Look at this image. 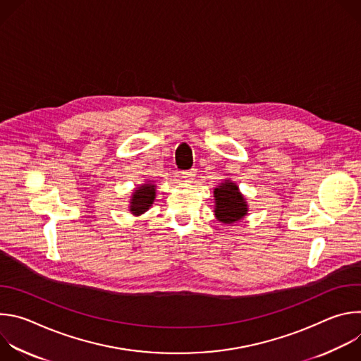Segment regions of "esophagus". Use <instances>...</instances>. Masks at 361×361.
Wrapping results in <instances>:
<instances>
[{
    "label": "esophagus",
    "instance_id": "34e87169",
    "mask_svg": "<svg viewBox=\"0 0 361 361\" xmlns=\"http://www.w3.org/2000/svg\"><path fill=\"white\" fill-rule=\"evenodd\" d=\"M195 170H188V171H183L181 173V177L184 178V181L185 183H191L192 180H194V177H195Z\"/></svg>",
    "mask_w": 361,
    "mask_h": 361
}]
</instances>
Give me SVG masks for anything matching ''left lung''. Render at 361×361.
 Instances as JSON below:
<instances>
[{"label": "left lung", "mask_w": 361, "mask_h": 361, "mask_svg": "<svg viewBox=\"0 0 361 361\" xmlns=\"http://www.w3.org/2000/svg\"><path fill=\"white\" fill-rule=\"evenodd\" d=\"M248 214V204L237 183L224 180L214 188V216L221 224L233 226Z\"/></svg>", "instance_id": "1"}]
</instances>
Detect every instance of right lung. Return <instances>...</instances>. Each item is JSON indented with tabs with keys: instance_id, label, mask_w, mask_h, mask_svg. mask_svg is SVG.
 <instances>
[{
	"instance_id": "obj_1",
	"label": "right lung",
	"mask_w": 361,
	"mask_h": 361,
	"mask_svg": "<svg viewBox=\"0 0 361 361\" xmlns=\"http://www.w3.org/2000/svg\"><path fill=\"white\" fill-rule=\"evenodd\" d=\"M156 181H144L141 185L135 187L128 201V212L138 217L149 210L154 200H156Z\"/></svg>"
}]
</instances>
